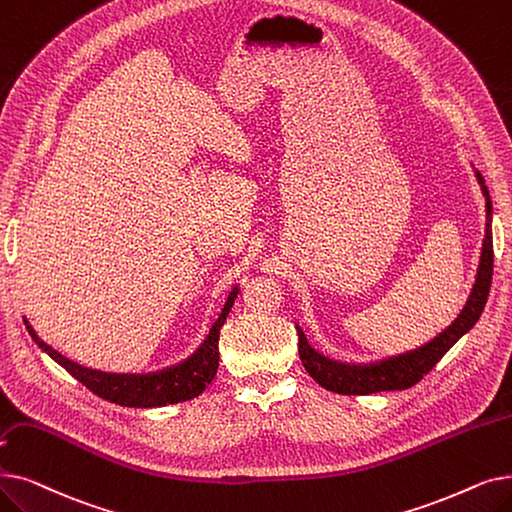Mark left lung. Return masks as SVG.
Masks as SVG:
<instances>
[{"mask_svg": "<svg viewBox=\"0 0 512 512\" xmlns=\"http://www.w3.org/2000/svg\"><path fill=\"white\" fill-rule=\"evenodd\" d=\"M475 175L481 184V192L485 196L487 221H485V238H483L477 280L469 301H466L462 309V314L452 322L448 330H443L441 335L435 337L429 345L374 366H347L339 362H330L324 358V355L316 353L307 345L305 335L299 330V358L311 379H314L318 385L339 395H370L379 391L410 389L443 358V353H446L464 335V332L471 330L473 324L479 320L492 286L494 242H492V201H490V194H487L483 175L479 171H475Z\"/></svg>", "mask_w": 512, "mask_h": 512, "instance_id": "obj_1", "label": "left lung"}]
</instances>
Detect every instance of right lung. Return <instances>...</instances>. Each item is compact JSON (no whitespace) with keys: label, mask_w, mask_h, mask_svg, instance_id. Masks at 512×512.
Listing matches in <instances>:
<instances>
[{"label":"right lung","mask_w":512,"mask_h":512,"mask_svg":"<svg viewBox=\"0 0 512 512\" xmlns=\"http://www.w3.org/2000/svg\"><path fill=\"white\" fill-rule=\"evenodd\" d=\"M234 299H236V288L230 295L224 311H221L219 320L211 328V335L188 362L157 374H108V372L83 368L71 360L62 358V355L56 353L50 345L37 339L29 322H27V330L31 332L35 343L46 351L54 362H58L66 372L75 376L81 385H85L98 397L106 399V402H113L127 408H157V406L186 402V399L201 395L211 385L219 366V330L230 314Z\"/></svg>","instance_id":"right-lung-1"}]
</instances>
